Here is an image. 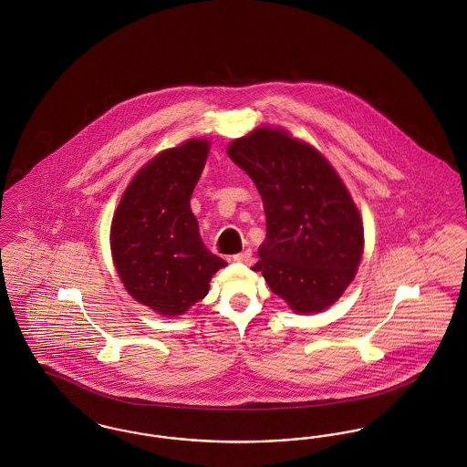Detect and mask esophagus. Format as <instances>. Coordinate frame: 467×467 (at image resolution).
<instances>
[{"label":"esophagus","instance_id":"34e87169","mask_svg":"<svg viewBox=\"0 0 467 467\" xmlns=\"http://www.w3.org/2000/svg\"><path fill=\"white\" fill-rule=\"evenodd\" d=\"M234 263H242V265H252V250H244L236 255H233Z\"/></svg>","mask_w":467,"mask_h":467}]
</instances>
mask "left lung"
Returning <instances> with one entry per match:
<instances>
[{"instance_id":"left-lung-1","label":"left lung","mask_w":467,"mask_h":467,"mask_svg":"<svg viewBox=\"0 0 467 467\" xmlns=\"http://www.w3.org/2000/svg\"><path fill=\"white\" fill-rule=\"evenodd\" d=\"M265 204L266 240L254 266L297 313L336 303L356 276L364 227L327 159L284 130L257 128L227 147Z\"/></svg>"}]
</instances>
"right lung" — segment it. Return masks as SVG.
Returning a JSON list of instances; mask_svg holds the SVG:
<instances>
[{
  "label": "right lung",
  "instance_id": "obj_1",
  "mask_svg": "<svg viewBox=\"0 0 467 467\" xmlns=\"http://www.w3.org/2000/svg\"><path fill=\"white\" fill-rule=\"evenodd\" d=\"M210 150L187 140L145 164L126 189L110 229L113 265L134 299L161 315H182L202 299L227 263L201 240L191 196Z\"/></svg>",
  "mask_w": 467,
  "mask_h": 467
}]
</instances>
